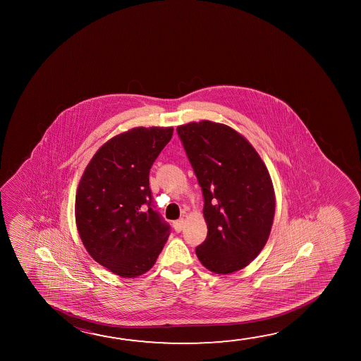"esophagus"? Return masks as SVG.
<instances>
[{
	"label": "esophagus",
	"instance_id": "esophagus-1",
	"mask_svg": "<svg viewBox=\"0 0 361 361\" xmlns=\"http://www.w3.org/2000/svg\"><path fill=\"white\" fill-rule=\"evenodd\" d=\"M183 225H185V220L183 219H178L176 221H173V228H175V231H178V233L183 231Z\"/></svg>",
	"mask_w": 361,
	"mask_h": 361
}]
</instances>
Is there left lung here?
Listing matches in <instances>:
<instances>
[{
  "mask_svg": "<svg viewBox=\"0 0 361 361\" xmlns=\"http://www.w3.org/2000/svg\"><path fill=\"white\" fill-rule=\"evenodd\" d=\"M178 133L204 195L207 235L196 255L210 272H237L259 255L271 234V175L248 140L226 124L204 119L178 126Z\"/></svg>",
  "mask_w": 361,
  "mask_h": 361,
  "instance_id": "1",
  "label": "left lung"
}]
</instances>
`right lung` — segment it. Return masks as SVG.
<instances>
[{
	"label": "right lung",
	"mask_w": 361,
	"mask_h": 361,
	"mask_svg": "<svg viewBox=\"0 0 361 361\" xmlns=\"http://www.w3.org/2000/svg\"><path fill=\"white\" fill-rule=\"evenodd\" d=\"M172 133V127H135L112 137L78 185L79 237L89 255L119 277L149 271L170 235L152 207L148 175Z\"/></svg>",
	"instance_id": "obj_1"
}]
</instances>
